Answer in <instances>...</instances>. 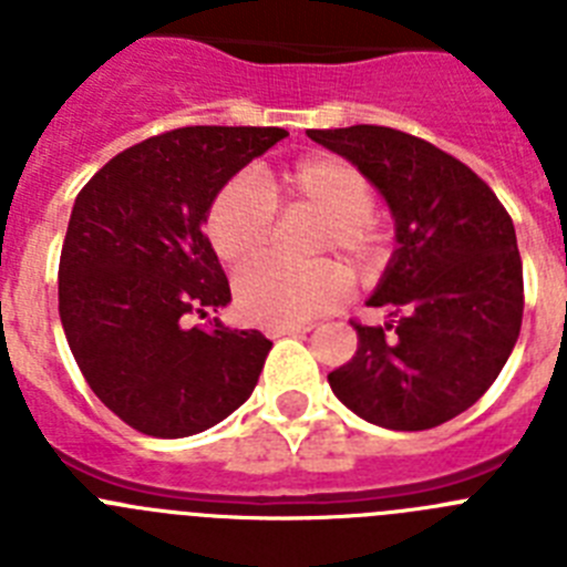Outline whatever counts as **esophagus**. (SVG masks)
<instances>
[{
    "instance_id": "1",
    "label": "esophagus",
    "mask_w": 567,
    "mask_h": 567,
    "mask_svg": "<svg viewBox=\"0 0 567 567\" xmlns=\"http://www.w3.org/2000/svg\"><path fill=\"white\" fill-rule=\"evenodd\" d=\"M309 327H269V338H287V334H307Z\"/></svg>"
}]
</instances>
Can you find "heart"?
<instances>
[{
    "label": "heart",
    "mask_w": 567,
    "mask_h": 567,
    "mask_svg": "<svg viewBox=\"0 0 567 567\" xmlns=\"http://www.w3.org/2000/svg\"><path fill=\"white\" fill-rule=\"evenodd\" d=\"M280 195L287 207L312 209L327 218L318 252H334L352 267H369L380 255L374 227L378 189L369 175L340 155L303 158L278 178L238 173L209 204L207 238L227 267H249L269 252L278 227ZM349 295L343 272L329 264L287 267L260 264L235 280V307L252 323L264 327H300L332 312Z\"/></svg>",
    "instance_id": "obj_1"
}]
</instances>
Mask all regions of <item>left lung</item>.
<instances>
[{
  "instance_id": "1",
  "label": "left lung",
  "mask_w": 567,
  "mask_h": 567,
  "mask_svg": "<svg viewBox=\"0 0 567 567\" xmlns=\"http://www.w3.org/2000/svg\"><path fill=\"white\" fill-rule=\"evenodd\" d=\"M309 138L369 175L394 215L398 244L358 329V352L329 374L354 414L425 432L477 403L523 327V258L511 215L460 158L403 130L354 124Z\"/></svg>"
}]
</instances>
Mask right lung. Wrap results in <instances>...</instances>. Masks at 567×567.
Returning a JSON list of instances; mask_svg holds the SVG:
<instances>
[{
    "mask_svg": "<svg viewBox=\"0 0 567 567\" xmlns=\"http://www.w3.org/2000/svg\"><path fill=\"white\" fill-rule=\"evenodd\" d=\"M284 127H178L133 144L76 195L59 258V318L84 380L150 437H189L252 394L269 343L193 318L229 303L202 224L218 189Z\"/></svg>",
    "mask_w": 567,
    "mask_h": 567,
    "instance_id": "obj_1",
    "label": "right lung"
}]
</instances>
